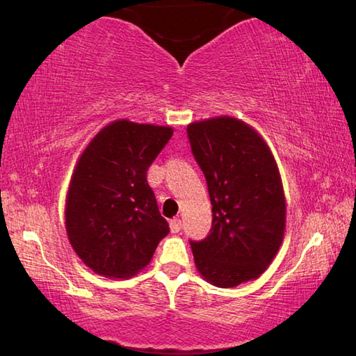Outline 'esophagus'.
<instances>
[{
  "instance_id": "esophagus-1",
  "label": "esophagus",
  "mask_w": 356,
  "mask_h": 356,
  "mask_svg": "<svg viewBox=\"0 0 356 356\" xmlns=\"http://www.w3.org/2000/svg\"><path fill=\"white\" fill-rule=\"evenodd\" d=\"M170 227H171L172 234H177L180 229H182V221H180L179 218H174L170 221Z\"/></svg>"
}]
</instances>
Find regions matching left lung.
Returning <instances> with one entry per match:
<instances>
[{"mask_svg": "<svg viewBox=\"0 0 356 356\" xmlns=\"http://www.w3.org/2000/svg\"><path fill=\"white\" fill-rule=\"evenodd\" d=\"M193 155L207 180L212 229L190 242L197 272L216 287L261 276L286 229V197L273 154L243 120L218 116L186 127Z\"/></svg>", "mask_w": 356, "mask_h": 356, "instance_id": "obj_1", "label": "left lung"}]
</instances>
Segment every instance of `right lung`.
Here are the masks:
<instances>
[{"mask_svg":"<svg viewBox=\"0 0 356 356\" xmlns=\"http://www.w3.org/2000/svg\"><path fill=\"white\" fill-rule=\"evenodd\" d=\"M171 136V127L119 119L78 159L65 197V231L97 275L131 278L170 232L146 174Z\"/></svg>","mask_w":356,"mask_h":356,"instance_id":"right-lung-1","label":"right lung"}]
</instances>
